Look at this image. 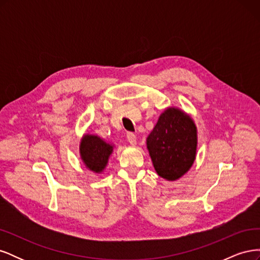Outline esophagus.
I'll return each instance as SVG.
<instances>
[{"instance_id":"esophagus-1","label":"esophagus","mask_w":260,"mask_h":260,"mask_svg":"<svg viewBox=\"0 0 260 260\" xmlns=\"http://www.w3.org/2000/svg\"><path fill=\"white\" fill-rule=\"evenodd\" d=\"M127 139H128L129 143H130L131 145H137V136L135 135V133L128 132V133H127Z\"/></svg>"}]
</instances>
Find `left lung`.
<instances>
[{
	"label": "left lung",
	"instance_id": "1",
	"mask_svg": "<svg viewBox=\"0 0 260 260\" xmlns=\"http://www.w3.org/2000/svg\"><path fill=\"white\" fill-rule=\"evenodd\" d=\"M146 145L159 177L175 181L192 167L198 147V130L192 118L169 107L158 118Z\"/></svg>",
	"mask_w": 260,
	"mask_h": 260
}]
</instances>
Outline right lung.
I'll return each mask as SVG.
<instances>
[{
    "mask_svg": "<svg viewBox=\"0 0 260 260\" xmlns=\"http://www.w3.org/2000/svg\"><path fill=\"white\" fill-rule=\"evenodd\" d=\"M113 152V145L106 143L98 136L85 135L80 143V155L85 167L90 170L102 172L106 167L109 156Z\"/></svg>",
    "mask_w": 260,
    "mask_h": 260,
    "instance_id": "obj_1",
    "label": "right lung"
}]
</instances>
